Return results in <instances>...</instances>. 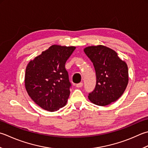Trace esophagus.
Returning <instances> with one entry per match:
<instances>
[{"mask_svg":"<svg viewBox=\"0 0 148 148\" xmlns=\"http://www.w3.org/2000/svg\"><path fill=\"white\" fill-rule=\"evenodd\" d=\"M83 83H78V84H77L76 85V87H77V88H81V87H82L83 86Z\"/></svg>","mask_w":148,"mask_h":148,"instance_id":"obj_1","label":"esophagus"}]
</instances>
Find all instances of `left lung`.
<instances>
[{
    "mask_svg": "<svg viewBox=\"0 0 148 148\" xmlns=\"http://www.w3.org/2000/svg\"><path fill=\"white\" fill-rule=\"evenodd\" d=\"M84 52L93 63L97 78L95 88L88 95L89 100L102 106L116 101L128 83L126 63L115 51L102 45L88 46Z\"/></svg>",
    "mask_w": 148,
    "mask_h": 148,
    "instance_id": "1",
    "label": "left lung"
}]
</instances>
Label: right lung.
Here are the masks:
<instances>
[{
  "instance_id": "1",
  "label": "right lung",
  "mask_w": 148,
  "mask_h": 148,
  "mask_svg": "<svg viewBox=\"0 0 148 148\" xmlns=\"http://www.w3.org/2000/svg\"><path fill=\"white\" fill-rule=\"evenodd\" d=\"M75 49L53 45L26 66V90L34 102L45 110L57 111L66 105L71 85L65 65Z\"/></svg>"
}]
</instances>
